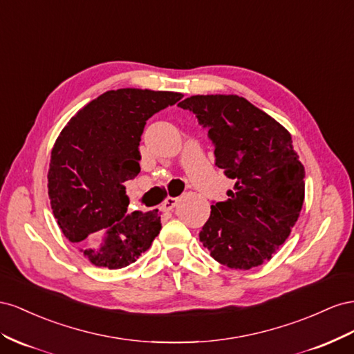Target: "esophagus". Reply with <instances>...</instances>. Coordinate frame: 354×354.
I'll return each mask as SVG.
<instances>
[{
	"mask_svg": "<svg viewBox=\"0 0 354 354\" xmlns=\"http://www.w3.org/2000/svg\"><path fill=\"white\" fill-rule=\"evenodd\" d=\"M178 201H179L178 197H167L165 200V203H163V209L165 210H174V207L178 205Z\"/></svg>",
	"mask_w": 354,
	"mask_h": 354,
	"instance_id": "obj_1",
	"label": "esophagus"
}]
</instances>
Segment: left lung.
<instances>
[{
    "label": "left lung",
    "mask_w": 354,
    "mask_h": 354,
    "mask_svg": "<svg viewBox=\"0 0 354 354\" xmlns=\"http://www.w3.org/2000/svg\"><path fill=\"white\" fill-rule=\"evenodd\" d=\"M209 129L215 165L234 179L210 206L200 241L233 270L262 266L285 243L304 203L306 170L280 123L237 95H196L179 104Z\"/></svg>",
    "instance_id": "1"
}]
</instances>
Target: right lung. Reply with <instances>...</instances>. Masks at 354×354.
Here are the masks:
<instances>
[{
    "label": "right lung",
    "mask_w": 354,
    "mask_h": 354,
    "mask_svg": "<svg viewBox=\"0 0 354 354\" xmlns=\"http://www.w3.org/2000/svg\"><path fill=\"white\" fill-rule=\"evenodd\" d=\"M183 93L109 90L83 106L57 136L48 169L53 215L71 243L96 267L118 270L147 252L161 230L160 212H127L124 183L140 171L147 120Z\"/></svg>",
    "instance_id": "1"
}]
</instances>
